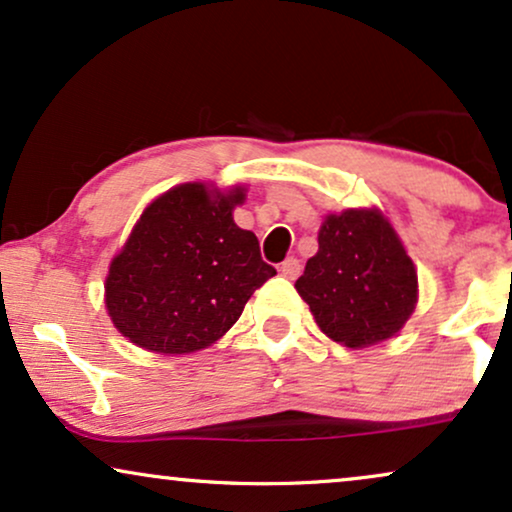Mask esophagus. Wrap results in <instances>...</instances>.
<instances>
[{
	"label": "esophagus",
	"instance_id": "esophagus-1",
	"mask_svg": "<svg viewBox=\"0 0 512 512\" xmlns=\"http://www.w3.org/2000/svg\"><path fill=\"white\" fill-rule=\"evenodd\" d=\"M300 271H302V264H300V260H297V257H288V260L281 264V274L290 278V281H295V278L300 276Z\"/></svg>",
	"mask_w": 512,
	"mask_h": 512
}]
</instances>
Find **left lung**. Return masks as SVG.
<instances>
[{"mask_svg":"<svg viewBox=\"0 0 512 512\" xmlns=\"http://www.w3.org/2000/svg\"><path fill=\"white\" fill-rule=\"evenodd\" d=\"M295 288L321 331L354 349L397 335L418 302L416 267L375 208L326 215Z\"/></svg>","mask_w":512,"mask_h":512,"instance_id":"8db88e82","label":"left lung"}]
</instances>
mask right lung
I'll return each mask as SVG.
<instances>
[{
  "instance_id": "add662e5",
  "label": "right lung",
  "mask_w": 512,
  "mask_h": 512,
  "mask_svg": "<svg viewBox=\"0 0 512 512\" xmlns=\"http://www.w3.org/2000/svg\"><path fill=\"white\" fill-rule=\"evenodd\" d=\"M243 200V186L189 181L148 205L106 276L108 316L129 342L167 357L210 347L276 274L234 222Z\"/></svg>"
}]
</instances>
